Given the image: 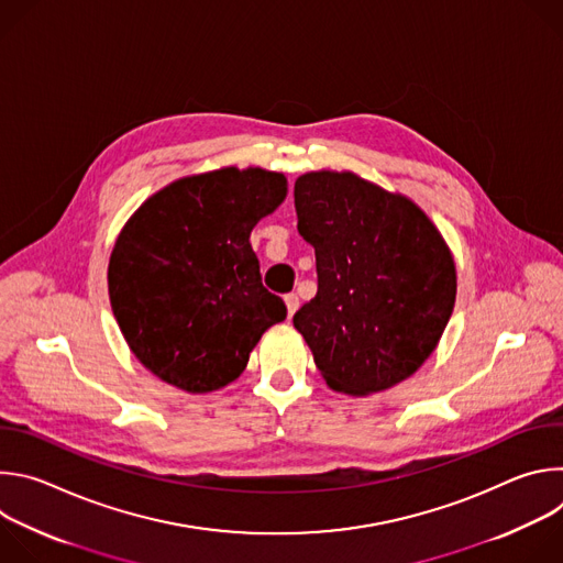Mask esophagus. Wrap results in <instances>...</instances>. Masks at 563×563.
I'll return each mask as SVG.
<instances>
[{"label": "esophagus", "instance_id": "obj_1", "mask_svg": "<svg viewBox=\"0 0 563 563\" xmlns=\"http://www.w3.org/2000/svg\"><path fill=\"white\" fill-rule=\"evenodd\" d=\"M285 305H287V316L291 318V316L296 313V309H298L300 300H298V296H296V294H287V296H285Z\"/></svg>", "mask_w": 563, "mask_h": 563}]
</instances>
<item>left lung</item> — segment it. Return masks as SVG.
Wrapping results in <instances>:
<instances>
[{
  "instance_id": "obj_1",
  "label": "left lung",
  "mask_w": 563,
  "mask_h": 563,
  "mask_svg": "<svg viewBox=\"0 0 563 563\" xmlns=\"http://www.w3.org/2000/svg\"><path fill=\"white\" fill-rule=\"evenodd\" d=\"M294 205L318 274L294 328L325 383L365 396L410 378L439 345L456 298L454 258L434 222L352 172L300 176Z\"/></svg>"
}]
</instances>
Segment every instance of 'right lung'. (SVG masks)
<instances>
[{"instance_id":"add662e5","label":"right lung","mask_w":563,"mask_h":563,"mask_svg":"<svg viewBox=\"0 0 563 563\" xmlns=\"http://www.w3.org/2000/svg\"><path fill=\"white\" fill-rule=\"evenodd\" d=\"M285 196L283 174L224 167L159 189L122 227L109 261L111 309L157 378L189 394L220 389L285 320L250 243Z\"/></svg>"}]
</instances>
